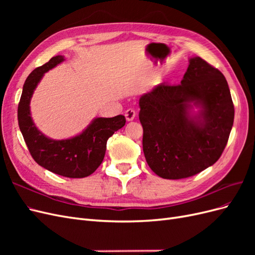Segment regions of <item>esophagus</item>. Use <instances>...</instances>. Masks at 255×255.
Here are the masks:
<instances>
[{
	"instance_id": "esophagus-1",
	"label": "esophagus",
	"mask_w": 255,
	"mask_h": 255,
	"mask_svg": "<svg viewBox=\"0 0 255 255\" xmlns=\"http://www.w3.org/2000/svg\"><path fill=\"white\" fill-rule=\"evenodd\" d=\"M125 116H126V118H127L128 121H132L136 117V112L133 109H128V111H126Z\"/></svg>"
}]
</instances>
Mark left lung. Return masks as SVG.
Segmentation results:
<instances>
[{"label": "left lung", "instance_id": "obj_1", "mask_svg": "<svg viewBox=\"0 0 255 255\" xmlns=\"http://www.w3.org/2000/svg\"><path fill=\"white\" fill-rule=\"evenodd\" d=\"M194 106L200 109L195 115ZM139 107L145 160L168 180L185 179L214 165L234 121L225 75L198 56L189 59L180 85H158L140 97Z\"/></svg>", "mask_w": 255, "mask_h": 255}]
</instances>
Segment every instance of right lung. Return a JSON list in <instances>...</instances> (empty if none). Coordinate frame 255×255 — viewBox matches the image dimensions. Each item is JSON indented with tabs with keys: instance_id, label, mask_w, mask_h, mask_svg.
<instances>
[{
	"instance_id": "1",
	"label": "right lung",
	"mask_w": 255,
	"mask_h": 255,
	"mask_svg": "<svg viewBox=\"0 0 255 255\" xmlns=\"http://www.w3.org/2000/svg\"><path fill=\"white\" fill-rule=\"evenodd\" d=\"M64 60V56H54L27 76L18 105V122L30 155L38 165L58 175L81 179L94 173L101 165L107 139L125 127L126 117L95 118L80 135L69 139L55 140L43 135L30 117V99L43 74Z\"/></svg>"
}]
</instances>
